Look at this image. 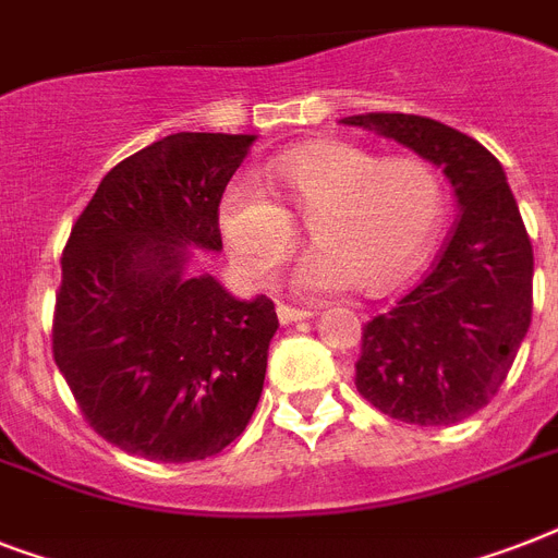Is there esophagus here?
Segmentation results:
<instances>
[{"mask_svg": "<svg viewBox=\"0 0 558 558\" xmlns=\"http://www.w3.org/2000/svg\"><path fill=\"white\" fill-rule=\"evenodd\" d=\"M278 322L280 324H295V322H306L310 315L313 313H306V310H295V306H289V304H278Z\"/></svg>", "mask_w": 558, "mask_h": 558, "instance_id": "obj_1", "label": "esophagus"}]
</instances>
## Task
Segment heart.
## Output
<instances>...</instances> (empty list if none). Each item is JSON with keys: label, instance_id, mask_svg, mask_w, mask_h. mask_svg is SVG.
I'll return each mask as SVG.
<instances>
[{"label": "heart", "instance_id": "heart-1", "mask_svg": "<svg viewBox=\"0 0 558 558\" xmlns=\"http://www.w3.org/2000/svg\"><path fill=\"white\" fill-rule=\"evenodd\" d=\"M275 173L318 240L295 271V287L310 295L348 292L359 283L371 292L397 287L440 231V177L420 159L385 161L356 144L310 142L283 153ZM217 226L228 254L254 283H269L298 248L292 214L252 179L226 187Z\"/></svg>", "mask_w": 558, "mask_h": 558}]
</instances>
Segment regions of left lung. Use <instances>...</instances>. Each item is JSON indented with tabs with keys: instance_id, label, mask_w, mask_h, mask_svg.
<instances>
[{
	"instance_id": "1",
	"label": "left lung",
	"mask_w": 558,
	"mask_h": 558,
	"mask_svg": "<svg viewBox=\"0 0 558 558\" xmlns=\"http://www.w3.org/2000/svg\"><path fill=\"white\" fill-rule=\"evenodd\" d=\"M393 138L449 179L460 219L425 275L393 310L367 322L359 393L381 414L451 425L495 397L533 315V245L501 161L475 138L423 116L341 118Z\"/></svg>"
}]
</instances>
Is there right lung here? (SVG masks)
I'll use <instances>...</instances> for the list:
<instances>
[{"instance_id": "1", "label": "right lung", "mask_w": 558, "mask_h": 558, "mask_svg": "<svg viewBox=\"0 0 558 558\" xmlns=\"http://www.w3.org/2000/svg\"><path fill=\"white\" fill-rule=\"evenodd\" d=\"M254 142H153L100 179L65 243L54 362L92 428L130 454L205 460L257 408L275 304L191 271L193 248H222L219 199Z\"/></svg>"}]
</instances>
